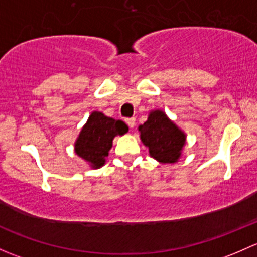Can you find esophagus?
Wrapping results in <instances>:
<instances>
[{"label": "esophagus", "mask_w": 257, "mask_h": 257, "mask_svg": "<svg viewBox=\"0 0 257 257\" xmlns=\"http://www.w3.org/2000/svg\"><path fill=\"white\" fill-rule=\"evenodd\" d=\"M126 123H127L130 128H134L135 125H136V118L130 117V118H127V120H126Z\"/></svg>", "instance_id": "34e87169"}]
</instances>
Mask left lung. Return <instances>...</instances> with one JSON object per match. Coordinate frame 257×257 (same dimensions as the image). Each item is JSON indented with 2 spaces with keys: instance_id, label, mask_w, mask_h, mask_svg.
<instances>
[{
  "instance_id": "1",
  "label": "left lung",
  "mask_w": 257,
  "mask_h": 257,
  "mask_svg": "<svg viewBox=\"0 0 257 257\" xmlns=\"http://www.w3.org/2000/svg\"><path fill=\"white\" fill-rule=\"evenodd\" d=\"M141 141L148 147L150 155L162 163H173L181 156L186 136L165 112L152 111L148 120L139 127Z\"/></svg>"
}]
</instances>
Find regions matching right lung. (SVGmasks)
Instances as JSON below:
<instances>
[{
	"label": "right lung",
	"instance_id": "1",
	"mask_svg": "<svg viewBox=\"0 0 257 257\" xmlns=\"http://www.w3.org/2000/svg\"><path fill=\"white\" fill-rule=\"evenodd\" d=\"M127 131L128 127L123 121L113 120L102 112L94 111L76 140V155L91 163L92 167H101L109 156L113 137Z\"/></svg>",
	"mask_w": 257,
	"mask_h": 257
}]
</instances>
